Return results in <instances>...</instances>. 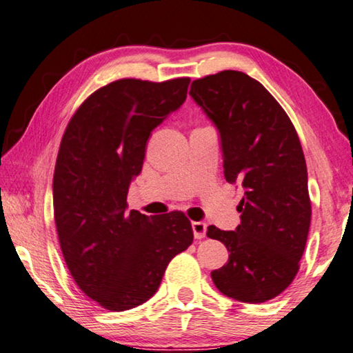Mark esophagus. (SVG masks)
Segmentation results:
<instances>
[{
	"label": "esophagus",
	"mask_w": 353,
	"mask_h": 353,
	"mask_svg": "<svg viewBox=\"0 0 353 353\" xmlns=\"http://www.w3.org/2000/svg\"><path fill=\"white\" fill-rule=\"evenodd\" d=\"M191 227H193V234L196 240H202V238L205 236V232H207L205 223H202V221H193V223H191Z\"/></svg>",
	"instance_id": "34e87169"
}]
</instances>
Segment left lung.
I'll list each match as a JSON object with an SVG mask.
<instances>
[{
  "instance_id": "obj_1",
  "label": "left lung",
  "mask_w": 353,
  "mask_h": 353,
  "mask_svg": "<svg viewBox=\"0 0 353 353\" xmlns=\"http://www.w3.org/2000/svg\"><path fill=\"white\" fill-rule=\"evenodd\" d=\"M190 94L219 130L225 181L246 190L236 230L207 229L230 252L213 283L235 301L266 302L294 280L307 244L312 201L301 141L283 107L243 71L196 79Z\"/></svg>"
}]
</instances>
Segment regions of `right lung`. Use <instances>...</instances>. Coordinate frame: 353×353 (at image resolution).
<instances>
[{
	"label": "right lung",
	"instance_id": "1",
	"mask_svg": "<svg viewBox=\"0 0 353 353\" xmlns=\"http://www.w3.org/2000/svg\"><path fill=\"white\" fill-rule=\"evenodd\" d=\"M190 77H126L93 92L59 148L52 204L63 260L83 294L123 312L154 296L168 263L193 243L183 212H126L152 130L187 98Z\"/></svg>",
	"mask_w": 353,
	"mask_h": 353
}]
</instances>
